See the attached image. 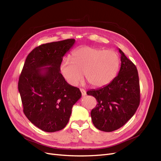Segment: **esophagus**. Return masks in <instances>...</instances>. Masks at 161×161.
<instances>
[{"mask_svg":"<svg viewBox=\"0 0 161 161\" xmlns=\"http://www.w3.org/2000/svg\"><path fill=\"white\" fill-rule=\"evenodd\" d=\"M80 92H81V93H82V95L83 97L85 96V95H86V91L83 89V88H80Z\"/></svg>","mask_w":161,"mask_h":161,"instance_id":"obj_1","label":"esophagus"}]
</instances>
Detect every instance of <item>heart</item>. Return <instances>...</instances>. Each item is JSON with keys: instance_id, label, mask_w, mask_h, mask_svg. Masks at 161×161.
I'll return each instance as SVG.
<instances>
[{"instance_id": "obj_1", "label": "heart", "mask_w": 161, "mask_h": 161, "mask_svg": "<svg viewBox=\"0 0 161 161\" xmlns=\"http://www.w3.org/2000/svg\"><path fill=\"white\" fill-rule=\"evenodd\" d=\"M119 64V54L111 50L82 46L73 51L72 59L64 58L62 60L60 70L71 85H78L85 73V79L91 86L102 87L113 80Z\"/></svg>"}]
</instances>
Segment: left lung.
I'll use <instances>...</instances> for the list:
<instances>
[{
    "mask_svg": "<svg viewBox=\"0 0 161 161\" xmlns=\"http://www.w3.org/2000/svg\"><path fill=\"white\" fill-rule=\"evenodd\" d=\"M120 69L108 85L86 92L98 102L91 110V119L97 129L112 132L125 125L140 104V86L136 66L119 48Z\"/></svg>",
    "mask_w": 161,
    "mask_h": 161,
    "instance_id": "1",
    "label": "left lung"
}]
</instances>
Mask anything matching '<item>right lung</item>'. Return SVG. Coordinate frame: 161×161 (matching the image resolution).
Segmentation results:
<instances>
[{
	"instance_id": "right-lung-1",
	"label": "right lung",
	"mask_w": 161,
	"mask_h": 161,
	"mask_svg": "<svg viewBox=\"0 0 161 161\" xmlns=\"http://www.w3.org/2000/svg\"><path fill=\"white\" fill-rule=\"evenodd\" d=\"M75 42L70 38L36 47L27 56L19 76L23 112L43 131L64 129L73 106L81 97L79 88L67 83L60 70L63 57Z\"/></svg>"
}]
</instances>
